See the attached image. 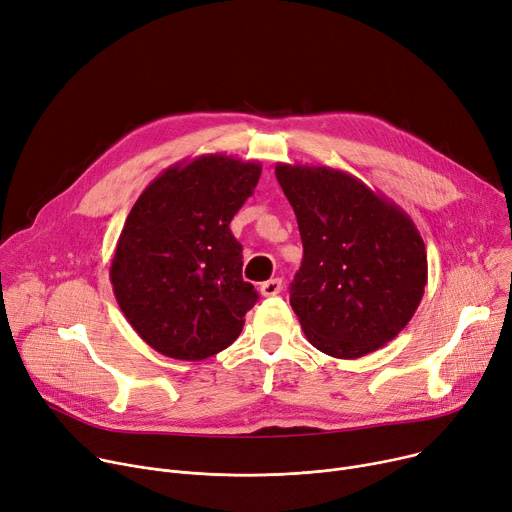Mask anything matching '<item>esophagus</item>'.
<instances>
[{
    "mask_svg": "<svg viewBox=\"0 0 512 512\" xmlns=\"http://www.w3.org/2000/svg\"><path fill=\"white\" fill-rule=\"evenodd\" d=\"M281 289H283V281L281 279H270V281L260 285V295L262 297H274V295L281 293Z\"/></svg>",
    "mask_w": 512,
    "mask_h": 512,
    "instance_id": "34e87169",
    "label": "esophagus"
}]
</instances>
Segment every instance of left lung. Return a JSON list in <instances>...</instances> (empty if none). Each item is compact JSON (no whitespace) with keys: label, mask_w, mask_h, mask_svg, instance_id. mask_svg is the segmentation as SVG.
I'll list each match as a JSON object with an SVG mask.
<instances>
[{"label":"left lung","mask_w":512,"mask_h":512,"mask_svg":"<svg viewBox=\"0 0 512 512\" xmlns=\"http://www.w3.org/2000/svg\"><path fill=\"white\" fill-rule=\"evenodd\" d=\"M303 242L291 307L307 340L334 359H359L396 338L428 281L410 215L365 182L328 166L277 164Z\"/></svg>","instance_id":"obj_1"}]
</instances>
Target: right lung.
Wrapping results in <instances>:
<instances>
[{"mask_svg":"<svg viewBox=\"0 0 512 512\" xmlns=\"http://www.w3.org/2000/svg\"><path fill=\"white\" fill-rule=\"evenodd\" d=\"M262 166L205 153L164 170L133 205L110 260L112 291L133 330L164 357L203 361L227 348L256 303L229 223Z\"/></svg>","mask_w":512,"mask_h":512,"instance_id":"add662e5","label":"right lung"}]
</instances>
